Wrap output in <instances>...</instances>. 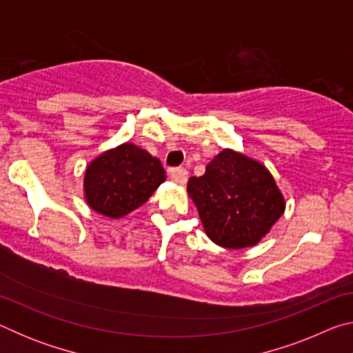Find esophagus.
Returning a JSON list of instances; mask_svg holds the SVG:
<instances>
[{"label": "esophagus", "instance_id": "1", "mask_svg": "<svg viewBox=\"0 0 353 353\" xmlns=\"http://www.w3.org/2000/svg\"><path fill=\"white\" fill-rule=\"evenodd\" d=\"M168 174L172 181H174L176 183H181V185H185V182H187V179H188V171L182 168V166H179V168H170Z\"/></svg>", "mask_w": 353, "mask_h": 353}]
</instances>
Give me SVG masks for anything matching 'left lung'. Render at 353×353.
Returning a JSON list of instances; mask_svg holds the SVG:
<instances>
[{
  "instance_id": "left-lung-1",
  "label": "left lung",
  "mask_w": 353,
  "mask_h": 353,
  "mask_svg": "<svg viewBox=\"0 0 353 353\" xmlns=\"http://www.w3.org/2000/svg\"><path fill=\"white\" fill-rule=\"evenodd\" d=\"M187 190L208 238L227 249L254 246L285 210L270 171L230 149L205 166L204 176L190 177Z\"/></svg>"
}]
</instances>
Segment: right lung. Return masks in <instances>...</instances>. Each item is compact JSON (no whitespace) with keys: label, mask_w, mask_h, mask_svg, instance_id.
I'll list each match as a JSON object with an SVG mask.
<instances>
[{"label":"right lung","mask_w":353,"mask_h":353,"mask_svg":"<svg viewBox=\"0 0 353 353\" xmlns=\"http://www.w3.org/2000/svg\"><path fill=\"white\" fill-rule=\"evenodd\" d=\"M165 177L159 159L132 143H124L88 165L83 191L94 212L117 219L145 204Z\"/></svg>","instance_id":"add662e5"}]
</instances>
